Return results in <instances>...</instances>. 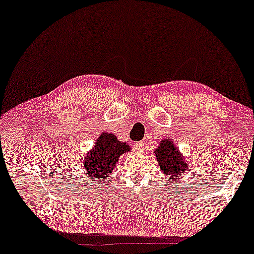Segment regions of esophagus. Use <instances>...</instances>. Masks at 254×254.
<instances>
[{
  "label": "esophagus",
  "mask_w": 254,
  "mask_h": 254,
  "mask_svg": "<svg viewBox=\"0 0 254 254\" xmlns=\"http://www.w3.org/2000/svg\"><path fill=\"white\" fill-rule=\"evenodd\" d=\"M143 147H145V141H139L134 143V149L137 151L143 150Z\"/></svg>",
  "instance_id": "obj_1"
}]
</instances>
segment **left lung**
Segmentation results:
<instances>
[{
    "label": "left lung",
    "mask_w": 254,
    "mask_h": 254,
    "mask_svg": "<svg viewBox=\"0 0 254 254\" xmlns=\"http://www.w3.org/2000/svg\"><path fill=\"white\" fill-rule=\"evenodd\" d=\"M156 156L158 168L165 176L169 177L170 181H177L183 177L186 171L190 170L187 158L180 153V150L172 141V139L166 138L161 140L160 145L154 150Z\"/></svg>",
    "instance_id": "8db88e82"
}]
</instances>
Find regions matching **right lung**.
<instances>
[{
	"label": "right lung",
	"mask_w": 254,
	"mask_h": 254,
	"mask_svg": "<svg viewBox=\"0 0 254 254\" xmlns=\"http://www.w3.org/2000/svg\"><path fill=\"white\" fill-rule=\"evenodd\" d=\"M131 150V146L120 141L115 134L103 132L93 143L92 149L83 158L85 176L94 183L105 181L112 175L121 155Z\"/></svg>",
	"instance_id": "right-lung-1"
}]
</instances>
